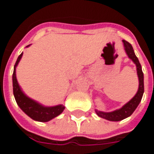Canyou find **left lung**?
Instances as JSON below:
<instances>
[{
	"mask_svg": "<svg viewBox=\"0 0 154 154\" xmlns=\"http://www.w3.org/2000/svg\"><path fill=\"white\" fill-rule=\"evenodd\" d=\"M123 43H124V46H125V49L127 55L136 64L137 73H138V77H139V90H138V92L136 93L135 96L133 97L132 100H129L128 103L125 104L119 110H115V111H112V112H108V113L96 110V112L98 115V116H100L101 118H104V119H108V120H110V121H119V120H122V119H125L127 117L131 116L133 112L135 110L137 106H139V102L141 101L143 94V91H144L143 73L142 67H141V65L139 63V59H138V57H136L135 54L134 52L132 45L129 44V42H127L125 40H123Z\"/></svg>",
	"mask_w": 154,
	"mask_h": 154,
	"instance_id": "obj_1",
	"label": "left lung"
}]
</instances>
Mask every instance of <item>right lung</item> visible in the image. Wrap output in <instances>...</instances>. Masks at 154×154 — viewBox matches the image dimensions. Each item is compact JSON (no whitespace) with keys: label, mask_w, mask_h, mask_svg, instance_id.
<instances>
[{"label":"right lung","mask_w":154,"mask_h":154,"mask_svg":"<svg viewBox=\"0 0 154 154\" xmlns=\"http://www.w3.org/2000/svg\"><path fill=\"white\" fill-rule=\"evenodd\" d=\"M22 55H23V53L17 58V61H16L15 67H14L13 76H12L13 93H14V97H15V99L16 100V103L18 104V106L20 107V109L27 116H29L31 119L37 120V121H40V122H47L48 120L54 119V117L59 116L63 111L65 107L63 105H59V106L53 107L43 106L42 105L38 104V102H36L30 98H29L28 97H26L25 94L22 92L18 82H17L16 75H15V67L20 60Z\"/></svg>","instance_id":"add662e5"}]
</instances>
